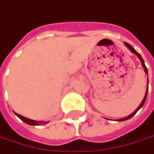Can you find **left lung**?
<instances>
[{"label":"left lung","instance_id":"obj_1","mask_svg":"<svg viewBox=\"0 0 154 154\" xmlns=\"http://www.w3.org/2000/svg\"><path fill=\"white\" fill-rule=\"evenodd\" d=\"M124 44H125V45L128 47V49H129V50H130V51H131L133 52V53H135V54H136V55H137V56L138 57L139 60H141L142 66H143V69H144V71H145V73L147 74V69H146V67H145V65H144V61H143V58L141 57V55H140L138 52H137V51H136V50H135V49L133 48V47L131 46V45H130L129 44H128V43H126V42H125ZM147 92H148V83H147V91H146V93H145V96L143 97V100L142 101V103H141V104L139 105V107L137 108V109H136V110H135V111H134V112H133L132 114H130L129 116H128V117H126V118H124V119H119V121H123V120H127V119H129L130 118H132V117H133V116H134V115H135V114H136V113L137 112V110H138L140 108H142V106L143 105V103H144V102H145V100H146V97H147Z\"/></svg>","mask_w":154,"mask_h":154}]
</instances>
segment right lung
<instances>
[{
  "mask_svg": "<svg viewBox=\"0 0 154 154\" xmlns=\"http://www.w3.org/2000/svg\"><path fill=\"white\" fill-rule=\"evenodd\" d=\"M16 115L22 120V121H24L25 123H26V124H28V125H32V126H35V125H38L39 123L38 122H36L35 120H33V119H26V118H25V117H23V116H21V115H19V114H17V113H16L14 112Z\"/></svg>",
  "mask_w": 154,
  "mask_h": 154,
  "instance_id": "1",
  "label": "right lung"
}]
</instances>
